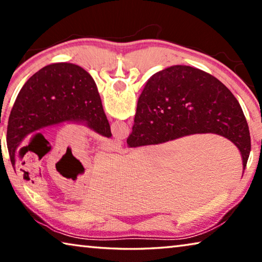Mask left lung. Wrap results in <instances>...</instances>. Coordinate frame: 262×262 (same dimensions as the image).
<instances>
[{"mask_svg": "<svg viewBox=\"0 0 262 262\" xmlns=\"http://www.w3.org/2000/svg\"><path fill=\"white\" fill-rule=\"evenodd\" d=\"M63 121L85 122L99 134L112 136L90 74L73 63H53L29 78L12 106L7 129L12 166L16 149L26 135Z\"/></svg>", "mask_w": 262, "mask_h": 262, "instance_id": "obj_1", "label": "left lung"}]
</instances>
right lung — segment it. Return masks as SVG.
Segmentation results:
<instances>
[{
	"mask_svg": "<svg viewBox=\"0 0 262 262\" xmlns=\"http://www.w3.org/2000/svg\"><path fill=\"white\" fill-rule=\"evenodd\" d=\"M214 133L241 150L244 170L251 152L248 125L231 91L211 75L188 66L155 74L137 101L129 147L158 144L190 134Z\"/></svg>",
	"mask_w": 262,
	"mask_h": 262,
	"instance_id": "add662e5",
	"label": "right lung"
}]
</instances>
